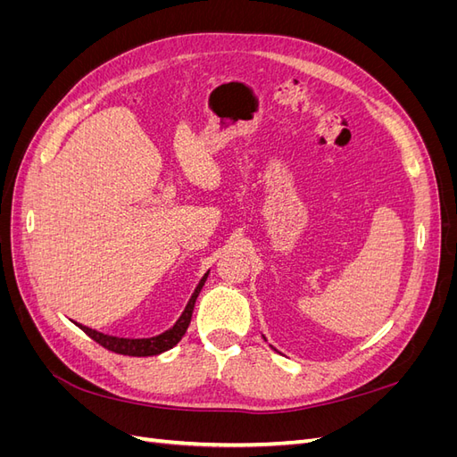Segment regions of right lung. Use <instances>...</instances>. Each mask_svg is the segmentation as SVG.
Here are the masks:
<instances>
[{
	"mask_svg": "<svg viewBox=\"0 0 457 457\" xmlns=\"http://www.w3.org/2000/svg\"><path fill=\"white\" fill-rule=\"evenodd\" d=\"M207 274H204V278L200 280V284L196 286L195 294H192V297L188 299L187 307L183 311V314L179 316V320L168 329L163 331V334L156 336V337H148V339H126V337H114V336H106V334H101V331L96 329H91L87 326H81L76 322V326L79 329H84L86 334L101 345V347L112 351V353H118V354H126V356H154V354H160L163 351H170L171 347H175V345L183 339L185 331L190 324V318H192V311H195V303H196V297L200 294V289L207 278Z\"/></svg>",
	"mask_w": 457,
	"mask_h": 457,
	"instance_id": "add662e5",
	"label": "right lung"
}]
</instances>
